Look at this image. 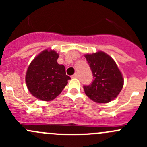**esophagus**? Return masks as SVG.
Listing matches in <instances>:
<instances>
[{
    "label": "esophagus",
    "mask_w": 147,
    "mask_h": 147,
    "mask_svg": "<svg viewBox=\"0 0 147 147\" xmlns=\"http://www.w3.org/2000/svg\"><path fill=\"white\" fill-rule=\"evenodd\" d=\"M78 76H79V75H78V74H74L72 75V76H71V77H72V78H77Z\"/></svg>",
    "instance_id": "obj_1"
}]
</instances>
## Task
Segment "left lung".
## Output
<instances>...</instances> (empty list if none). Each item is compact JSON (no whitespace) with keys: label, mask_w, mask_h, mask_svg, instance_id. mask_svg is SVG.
Listing matches in <instances>:
<instances>
[{"label":"left lung","mask_w":147,"mask_h":147,"mask_svg":"<svg viewBox=\"0 0 147 147\" xmlns=\"http://www.w3.org/2000/svg\"><path fill=\"white\" fill-rule=\"evenodd\" d=\"M93 80L84 85L85 94L97 103H107L116 98L124 85V80L115 61L102 51L85 54Z\"/></svg>","instance_id":"left-lung-1"}]
</instances>
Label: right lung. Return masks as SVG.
Segmentation results:
<instances>
[{
    "label": "right lung",
    "mask_w": 147,
    "mask_h": 147,
    "mask_svg": "<svg viewBox=\"0 0 147 147\" xmlns=\"http://www.w3.org/2000/svg\"><path fill=\"white\" fill-rule=\"evenodd\" d=\"M59 54L55 51H43L28 67L26 82L34 96L42 101H51L60 94L71 77L65 67L57 63Z\"/></svg>",
    "instance_id": "right-lung-1"
}]
</instances>
